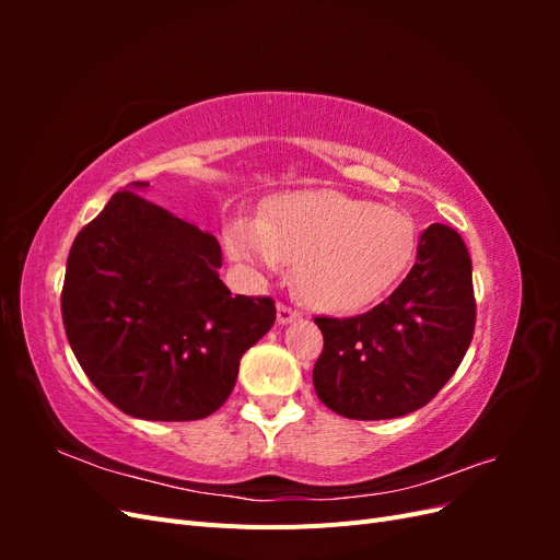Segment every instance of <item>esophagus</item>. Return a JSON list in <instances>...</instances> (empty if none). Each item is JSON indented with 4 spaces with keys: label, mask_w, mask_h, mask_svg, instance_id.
Masks as SVG:
<instances>
[{
    "label": "esophagus",
    "mask_w": 560,
    "mask_h": 560,
    "mask_svg": "<svg viewBox=\"0 0 560 560\" xmlns=\"http://www.w3.org/2000/svg\"><path fill=\"white\" fill-rule=\"evenodd\" d=\"M299 317V311H292L290 306H284V303H278V325H292Z\"/></svg>",
    "instance_id": "esophagus-1"
}]
</instances>
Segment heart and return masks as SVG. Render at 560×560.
Instances as JSON below:
<instances>
[{
	"label": "heart",
	"mask_w": 560,
	"mask_h": 560,
	"mask_svg": "<svg viewBox=\"0 0 560 560\" xmlns=\"http://www.w3.org/2000/svg\"><path fill=\"white\" fill-rule=\"evenodd\" d=\"M224 241L249 276H278L294 261V284L311 306L350 313L383 296L409 268L416 229L399 210L317 189L270 198L261 219H233Z\"/></svg>",
	"instance_id": "heart-1"
}]
</instances>
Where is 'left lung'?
Wrapping results in <instances>:
<instances>
[{"label":"left lung","mask_w":560,"mask_h":560,"mask_svg":"<svg viewBox=\"0 0 560 560\" xmlns=\"http://www.w3.org/2000/svg\"><path fill=\"white\" fill-rule=\"evenodd\" d=\"M477 303L471 259L457 231H422L416 264L376 308L315 317L325 348L313 369L319 401L343 418L389 420L418 411L460 366Z\"/></svg>","instance_id":"obj_1"}]
</instances>
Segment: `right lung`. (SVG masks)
<instances>
[{
  "label": "right lung",
  "instance_id": "obj_1",
  "mask_svg": "<svg viewBox=\"0 0 560 560\" xmlns=\"http://www.w3.org/2000/svg\"><path fill=\"white\" fill-rule=\"evenodd\" d=\"M118 191L74 238L62 322L74 358L116 409L142 420H200L222 406L243 354L273 327L276 303L219 280L208 231Z\"/></svg>",
  "mask_w": 560,
  "mask_h": 560
}]
</instances>
